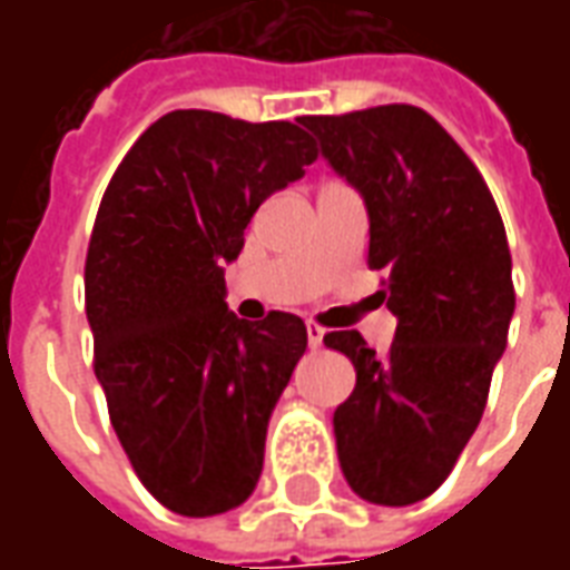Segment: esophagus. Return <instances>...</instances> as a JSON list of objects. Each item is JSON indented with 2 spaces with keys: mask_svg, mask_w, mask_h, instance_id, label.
<instances>
[{
  "mask_svg": "<svg viewBox=\"0 0 570 570\" xmlns=\"http://www.w3.org/2000/svg\"><path fill=\"white\" fill-rule=\"evenodd\" d=\"M305 330H308V345L321 347L323 345V326H317L314 321H305Z\"/></svg>",
  "mask_w": 570,
  "mask_h": 570,
  "instance_id": "1",
  "label": "esophagus"
}]
</instances>
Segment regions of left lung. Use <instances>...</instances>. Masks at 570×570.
<instances>
[{
	"label": "left lung",
	"instance_id": "8db88e82",
	"mask_svg": "<svg viewBox=\"0 0 570 570\" xmlns=\"http://www.w3.org/2000/svg\"><path fill=\"white\" fill-rule=\"evenodd\" d=\"M323 158L366 200L370 268L384 274L394 345L326 333L354 370L335 409L338 464L363 501H424L473 436L515 308L513 259L485 179L419 106L305 116Z\"/></svg>",
	"mask_w": 570,
	"mask_h": 570
}]
</instances>
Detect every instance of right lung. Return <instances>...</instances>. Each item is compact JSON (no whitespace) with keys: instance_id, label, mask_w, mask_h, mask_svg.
Here are the masks:
<instances>
[{"instance_id":"add662e5","label":"right lung","mask_w":570,"mask_h":570,"mask_svg":"<svg viewBox=\"0 0 570 570\" xmlns=\"http://www.w3.org/2000/svg\"><path fill=\"white\" fill-rule=\"evenodd\" d=\"M314 158L293 121L176 109L130 146L100 200L85 259L94 372L134 473L179 515L228 513L259 482L308 330L286 311L235 317L225 262L262 200Z\"/></svg>"}]
</instances>
